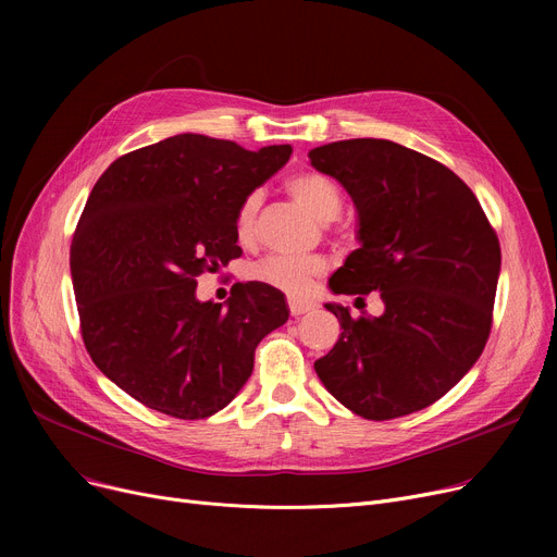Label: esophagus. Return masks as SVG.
Instances as JSON below:
<instances>
[{
    "label": "esophagus",
    "instance_id": "34e87169",
    "mask_svg": "<svg viewBox=\"0 0 557 557\" xmlns=\"http://www.w3.org/2000/svg\"><path fill=\"white\" fill-rule=\"evenodd\" d=\"M311 309H313V305H311V302L296 300V298H288V311H290V315H294V318L305 315V313H309Z\"/></svg>",
    "mask_w": 557,
    "mask_h": 557
}]
</instances>
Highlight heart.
Masks as SVG:
<instances>
[{
	"instance_id": "b5f03b06",
	"label": "heart",
	"mask_w": 557,
	"mask_h": 557,
	"mask_svg": "<svg viewBox=\"0 0 557 557\" xmlns=\"http://www.w3.org/2000/svg\"><path fill=\"white\" fill-rule=\"evenodd\" d=\"M286 191L294 196L307 212L318 221H334L343 210V198L338 187L325 178L323 173L300 171L286 181ZM261 208L259 191L246 194L234 212V234L242 244H250L257 234V216ZM327 263L320 257H267L250 269V277L263 284H271L290 296H302L311 288L313 280L325 275Z\"/></svg>"
}]
</instances>
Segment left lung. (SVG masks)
<instances>
[{"label":"left lung","instance_id":"8db88e82","mask_svg":"<svg viewBox=\"0 0 557 557\" xmlns=\"http://www.w3.org/2000/svg\"><path fill=\"white\" fill-rule=\"evenodd\" d=\"M311 164L359 210L361 248L332 277L334 294L379 290L386 311L338 318L341 338L313 363L320 382L366 420H395L449 393L492 330L499 237L479 198L437 160L391 139L318 146Z\"/></svg>","mask_w":557,"mask_h":557}]
</instances>
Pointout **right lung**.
I'll return each instance as SVG.
<instances>
[{"instance_id": "1", "label": "right lung", "mask_w": 557, "mask_h": 557, "mask_svg": "<svg viewBox=\"0 0 557 557\" xmlns=\"http://www.w3.org/2000/svg\"><path fill=\"white\" fill-rule=\"evenodd\" d=\"M290 151L185 133L116 158L97 181L70 248L81 336L139 404L214 416L248 382L259 341L288 320L269 284H234L223 309L196 300V275L242 257L237 205Z\"/></svg>"}]
</instances>
